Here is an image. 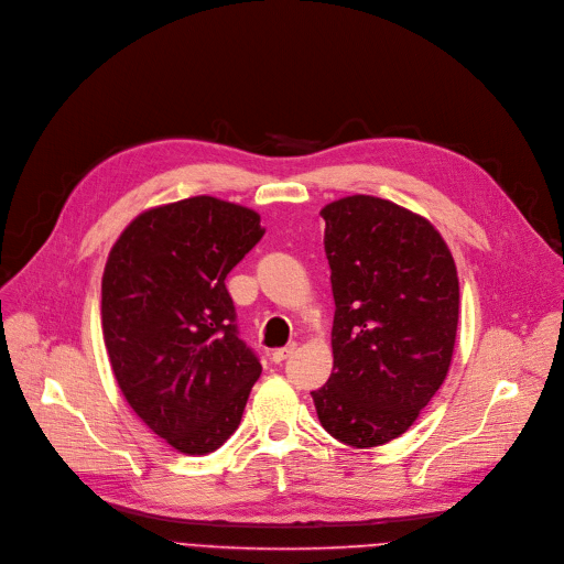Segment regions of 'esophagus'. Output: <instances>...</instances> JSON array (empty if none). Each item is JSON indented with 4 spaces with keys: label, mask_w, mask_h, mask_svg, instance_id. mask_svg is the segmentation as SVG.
I'll list each match as a JSON object with an SVG mask.
<instances>
[{
    "label": "esophagus",
    "mask_w": 564,
    "mask_h": 564,
    "mask_svg": "<svg viewBox=\"0 0 564 564\" xmlns=\"http://www.w3.org/2000/svg\"><path fill=\"white\" fill-rule=\"evenodd\" d=\"M293 352H295V344H289V346H284V348H278V350L273 352V357H271V359H273L275 364H282V361H284V359H289Z\"/></svg>",
    "instance_id": "1"
}]
</instances>
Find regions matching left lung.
Returning <instances> with one entry per match:
<instances>
[{
	"instance_id": "left-lung-1",
	"label": "left lung",
	"mask_w": 564,
	"mask_h": 564,
	"mask_svg": "<svg viewBox=\"0 0 564 564\" xmlns=\"http://www.w3.org/2000/svg\"><path fill=\"white\" fill-rule=\"evenodd\" d=\"M321 216L335 367L312 399L329 435L371 448L401 437L448 373L457 271L430 220L382 197H341Z\"/></svg>"
}]
</instances>
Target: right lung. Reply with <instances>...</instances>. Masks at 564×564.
Masks as SVG:
<instances>
[{
  "label": "right lung",
  "mask_w": 564,
  "mask_h": 564,
  "mask_svg": "<svg viewBox=\"0 0 564 564\" xmlns=\"http://www.w3.org/2000/svg\"><path fill=\"white\" fill-rule=\"evenodd\" d=\"M261 237L257 212L195 195L143 212L109 252L102 335L113 376L129 408L180 453L223 446L261 373L225 286Z\"/></svg>",
  "instance_id": "add662e5"
}]
</instances>
